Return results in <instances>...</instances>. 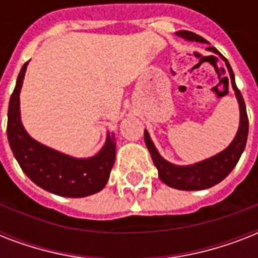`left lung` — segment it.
<instances>
[{"label": "left lung", "instance_id": "1", "mask_svg": "<svg viewBox=\"0 0 258 258\" xmlns=\"http://www.w3.org/2000/svg\"><path fill=\"white\" fill-rule=\"evenodd\" d=\"M176 36L180 38H184L186 41H196V42H204L206 44V40L201 37L198 34L188 32V30H179L176 32ZM208 50L213 53L220 54L222 60L226 64L228 68L229 76H230V83H232V88L234 91L236 99L238 101V108H240V124L234 139L232 143L222 150L221 153L213 155V157L204 159V161L197 162L192 165L187 166H179L174 165L171 162L166 161L165 158L162 157L159 151L157 150L154 142L150 138V134L147 130H145V142L147 149L150 151V155L153 158V162L155 167L158 169V175L159 179L166 183L167 186L172 188H178V190H186V191H192V190H205L214 186V184L220 183L221 180H224L226 176L232 172V170L236 167L241 158V154L244 153L245 146H246V139H248L249 133V120L248 115H246V107H245L244 97L241 95L240 89L237 88L236 80H234V74L230 64L228 60L214 48V46H209ZM228 80V78H226Z\"/></svg>", "mask_w": 258, "mask_h": 258}]
</instances>
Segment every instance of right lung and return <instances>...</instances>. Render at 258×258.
Wrapping results in <instances>:
<instances>
[{
	"label": "right lung",
	"instance_id": "right-lung-1",
	"mask_svg": "<svg viewBox=\"0 0 258 258\" xmlns=\"http://www.w3.org/2000/svg\"><path fill=\"white\" fill-rule=\"evenodd\" d=\"M22 66L8 108V141L18 165L33 183L60 197L83 198L104 188L116 157L115 134L107 133L104 146L89 158H75L50 149L30 137L21 121L20 92L25 78Z\"/></svg>",
	"mask_w": 258,
	"mask_h": 258
}]
</instances>
